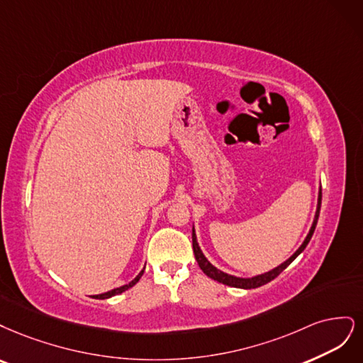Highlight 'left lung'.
Masks as SVG:
<instances>
[{"instance_id": "8db88e82", "label": "left lung", "mask_w": 363, "mask_h": 363, "mask_svg": "<svg viewBox=\"0 0 363 363\" xmlns=\"http://www.w3.org/2000/svg\"><path fill=\"white\" fill-rule=\"evenodd\" d=\"M320 208H321V190H320V196H318L317 213H315L313 223H312V228H311V230H309V233H308L306 240L303 241V244L300 245L298 250H297L294 255H292L289 259H286L284 264H280L279 267H276L274 270H272V272L259 274V276H255V277H250V279H242V277H235V276H230V274H226V273H223V272L217 270V268H216L213 264H209V261L203 256L201 247H199V244H197L196 233H194V229H193V252H194V258H196L199 267L202 268V272H203L208 277H211V279L217 280V282H220V284L228 285V286H233V288H242V289H252V288L262 286V285H265V284H268V282H272L273 279H276L280 273H282V272L285 270V268H286L292 261H294V259L297 258V256H298L303 250L306 249L308 242L311 241V238H312V235H313L315 226H317V221H318V217H320Z\"/></svg>"}]
</instances>
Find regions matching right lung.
I'll list each match as a JSON object with an SVG mask.
<instances>
[{"label": "right lung", "instance_id": "1", "mask_svg": "<svg viewBox=\"0 0 363 363\" xmlns=\"http://www.w3.org/2000/svg\"><path fill=\"white\" fill-rule=\"evenodd\" d=\"M145 272V270H143ZM143 272L142 273H138V276L133 280V282H130L128 285H123V286H121V288H116V289H111V291H108V292H104V294H99V296H95L93 298H110V297H113V296H118V294H121V292H123V291H126V289H130L131 286H134L138 280H140V277L143 276Z\"/></svg>", "mask_w": 363, "mask_h": 363}]
</instances>
